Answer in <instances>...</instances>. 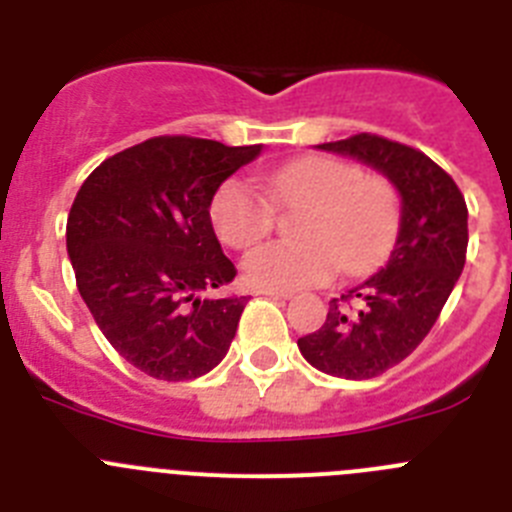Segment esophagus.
<instances>
[{
  "label": "esophagus",
  "mask_w": 512,
  "mask_h": 512,
  "mask_svg": "<svg viewBox=\"0 0 512 512\" xmlns=\"http://www.w3.org/2000/svg\"><path fill=\"white\" fill-rule=\"evenodd\" d=\"M256 295L271 297V300H289L292 292H277V289H256Z\"/></svg>",
  "instance_id": "esophagus-1"
}]
</instances>
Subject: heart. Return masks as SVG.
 I'll return each instance as SVG.
<instances>
[{
  "mask_svg": "<svg viewBox=\"0 0 512 512\" xmlns=\"http://www.w3.org/2000/svg\"><path fill=\"white\" fill-rule=\"evenodd\" d=\"M266 192L284 207H307L297 220L302 243H266L243 259V277L259 289L289 292L318 284L341 266L372 269L387 256L400 225V192L387 176L364 174L336 156H307L264 176ZM217 238L235 251L264 241L274 210L251 184L228 179L212 197Z\"/></svg>",
  "mask_w": 512,
  "mask_h": 512,
  "instance_id": "b5f03b06",
  "label": "heart"
}]
</instances>
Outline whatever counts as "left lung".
<instances>
[{
  "label": "left lung",
  "instance_id": "obj_1",
  "mask_svg": "<svg viewBox=\"0 0 512 512\" xmlns=\"http://www.w3.org/2000/svg\"><path fill=\"white\" fill-rule=\"evenodd\" d=\"M318 148L374 166L402 197L390 261L330 300L323 328L297 341L320 372L372 379L408 359L441 315L467 261V202L433 158L397 140L359 133Z\"/></svg>",
  "mask_w": 512,
  "mask_h": 512
}]
</instances>
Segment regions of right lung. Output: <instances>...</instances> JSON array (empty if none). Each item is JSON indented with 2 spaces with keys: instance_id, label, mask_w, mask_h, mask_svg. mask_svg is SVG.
<instances>
[{
  "instance_id": "obj_1",
  "label": "right lung",
  "mask_w": 512,
  "mask_h": 512,
  "mask_svg": "<svg viewBox=\"0 0 512 512\" xmlns=\"http://www.w3.org/2000/svg\"><path fill=\"white\" fill-rule=\"evenodd\" d=\"M261 146L156 135L87 176L66 223L76 287L117 354L164 382H187L228 354L246 297H200L238 274L210 205Z\"/></svg>"
}]
</instances>
